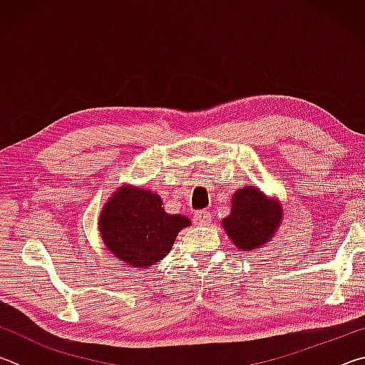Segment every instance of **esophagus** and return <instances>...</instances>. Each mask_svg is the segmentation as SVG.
<instances>
[{"label":"esophagus","instance_id":"34e87169","mask_svg":"<svg viewBox=\"0 0 365 365\" xmlns=\"http://www.w3.org/2000/svg\"><path fill=\"white\" fill-rule=\"evenodd\" d=\"M193 219H195L196 225H211L212 214L209 211H197V212H195Z\"/></svg>","mask_w":365,"mask_h":365}]
</instances>
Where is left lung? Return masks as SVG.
Segmentation results:
<instances>
[{
    "instance_id": "8db88e82",
    "label": "left lung",
    "mask_w": 365,
    "mask_h": 365,
    "mask_svg": "<svg viewBox=\"0 0 365 365\" xmlns=\"http://www.w3.org/2000/svg\"><path fill=\"white\" fill-rule=\"evenodd\" d=\"M282 207L256 187L240 188L232 197V212L222 220L228 238L243 251L261 248L279 230Z\"/></svg>"
}]
</instances>
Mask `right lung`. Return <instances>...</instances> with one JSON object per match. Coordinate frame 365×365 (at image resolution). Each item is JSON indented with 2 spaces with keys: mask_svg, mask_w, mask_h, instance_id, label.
I'll use <instances>...</instances> for the list:
<instances>
[{
  "mask_svg": "<svg viewBox=\"0 0 365 365\" xmlns=\"http://www.w3.org/2000/svg\"><path fill=\"white\" fill-rule=\"evenodd\" d=\"M98 225L106 248L127 265L141 269L168 255L190 219L165 212L153 191L123 185L104 205Z\"/></svg>",
  "mask_w": 365,
  "mask_h": 365,
  "instance_id": "obj_1",
  "label": "right lung"
}]
</instances>
